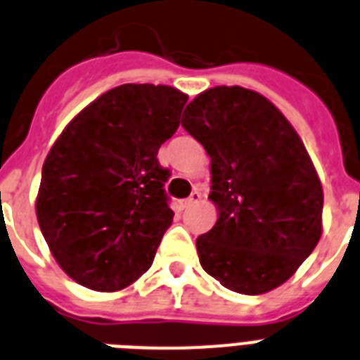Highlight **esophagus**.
Listing matches in <instances>:
<instances>
[{"mask_svg": "<svg viewBox=\"0 0 360 360\" xmlns=\"http://www.w3.org/2000/svg\"><path fill=\"white\" fill-rule=\"evenodd\" d=\"M200 200H201V192L200 190H194V192L188 195V200L183 201V207H185V209H188V207L195 205V203H200Z\"/></svg>", "mask_w": 360, "mask_h": 360, "instance_id": "esophagus-1", "label": "esophagus"}]
</instances>
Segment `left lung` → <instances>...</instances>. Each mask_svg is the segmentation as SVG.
<instances>
[{"mask_svg":"<svg viewBox=\"0 0 360 360\" xmlns=\"http://www.w3.org/2000/svg\"><path fill=\"white\" fill-rule=\"evenodd\" d=\"M181 125L207 150L218 220L195 248L203 270L238 294L283 285L322 235L323 192L302 139L264 96L214 86Z\"/></svg>","mask_w":360,"mask_h":360,"instance_id":"left-lung-1","label":"left lung"}]
</instances>
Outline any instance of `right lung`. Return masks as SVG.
Masks as SVG:
<instances>
[{"label":"right lung","mask_w":360,"mask_h":360,"mask_svg":"<svg viewBox=\"0 0 360 360\" xmlns=\"http://www.w3.org/2000/svg\"><path fill=\"white\" fill-rule=\"evenodd\" d=\"M188 96L122 84L75 116L42 166L37 218L58 266L79 285L114 292L151 266L174 210L159 148Z\"/></svg>","instance_id":"obj_1"}]
</instances>
